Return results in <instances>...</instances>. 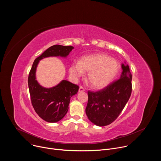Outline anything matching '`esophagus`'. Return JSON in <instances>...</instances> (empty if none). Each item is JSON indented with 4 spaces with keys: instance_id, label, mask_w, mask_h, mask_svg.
<instances>
[{
    "instance_id": "1",
    "label": "esophagus",
    "mask_w": 161,
    "mask_h": 161,
    "mask_svg": "<svg viewBox=\"0 0 161 161\" xmlns=\"http://www.w3.org/2000/svg\"><path fill=\"white\" fill-rule=\"evenodd\" d=\"M85 90V88L83 87V86H80V88H79V92H84Z\"/></svg>"
}]
</instances>
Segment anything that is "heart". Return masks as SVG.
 Here are the masks:
<instances>
[{
  "mask_svg": "<svg viewBox=\"0 0 161 161\" xmlns=\"http://www.w3.org/2000/svg\"><path fill=\"white\" fill-rule=\"evenodd\" d=\"M120 69L119 63L115 59L104 53H97L83 57L80 62H73L69 73L72 78L77 80L88 73L90 85L96 89L108 86L117 76Z\"/></svg>",
  "mask_w": 161,
  "mask_h": 161,
  "instance_id": "heart-1",
  "label": "heart"
}]
</instances>
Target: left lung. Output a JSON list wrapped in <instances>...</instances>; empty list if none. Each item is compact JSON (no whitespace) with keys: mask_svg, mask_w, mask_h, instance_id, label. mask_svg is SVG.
<instances>
[{"mask_svg":"<svg viewBox=\"0 0 161 161\" xmlns=\"http://www.w3.org/2000/svg\"><path fill=\"white\" fill-rule=\"evenodd\" d=\"M120 79L95 92L88 91L85 109L88 119L98 126H105L115 120L124 108L132 92V74L128 65H122Z\"/></svg>","mask_w":161,"mask_h":161,"instance_id":"obj_1","label":"left lung"}]
</instances>
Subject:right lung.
Masks as SVG:
<instances>
[{
    "mask_svg": "<svg viewBox=\"0 0 161 161\" xmlns=\"http://www.w3.org/2000/svg\"><path fill=\"white\" fill-rule=\"evenodd\" d=\"M74 48L72 46L53 45L36 58L28 78V85L32 105L38 115L48 122H57L65 115L71 98L77 94L79 86L62 80L57 86L46 88L36 80V70L39 61L52 56L65 57Z\"/></svg>",
    "mask_w": 161,
    "mask_h": 161,
    "instance_id": "right-lung-1",
    "label": "right lung"
}]
</instances>
